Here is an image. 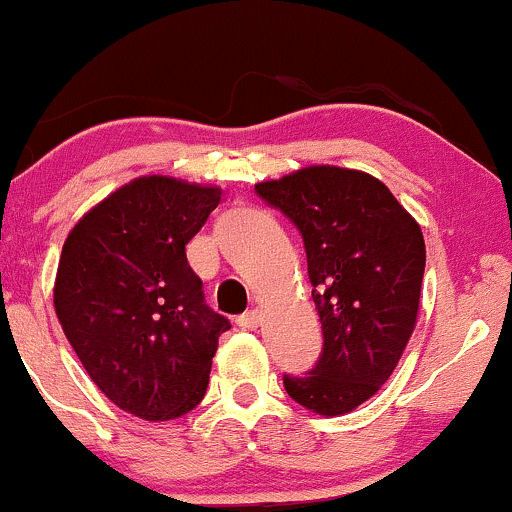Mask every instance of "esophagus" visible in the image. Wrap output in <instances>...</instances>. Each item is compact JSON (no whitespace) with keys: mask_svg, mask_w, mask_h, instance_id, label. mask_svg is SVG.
<instances>
[{"mask_svg":"<svg viewBox=\"0 0 512 512\" xmlns=\"http://www.w3.org/2000/svg\"><path fill=\"white\" fill-rule=\"evenodd\" d=\"M237 325L242 327V330H256V327L261 325V313H258L256 308H251V311H246V313L239 315Z\"/></svg>","mask_w":512,"mask_h":512,"instance_id":"1","label":"esophagus"}]
</instances>
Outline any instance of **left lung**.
Masks as SVG:
<instances>
[{"instance_id":"1","label":"left lung","mask_w":512,"mask_h":512,"mask_svg":"<svg viewBox=\"0 0 512 512\" xmlns=\"http://www.w3.org/2000/svg\"><path fill=\"white\" fill-rule=\"evenodd\" d=\"M304 237L323 353L304 377L285 375L296 403L344 415L377 394L399 363L425 275V239L387 185L361 170L308 166L258 182Z\"/></svg>"}]
</instances>
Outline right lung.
Masks as SVG:
<instances>
[{
	"mask_svg": "<svg viewBox=\"0 0 512 512\" xmlns=\"http://www.w3.org/2000/svg\"><path fill=\"white\" fill-rule=\"evenodd\" d=\"M220 194L144 175L87 211L63 244L54 282L63 334L106 399L142 420L199 406L230 330L185 254Z\"/></svg>",
	"mask_w": 512,
	"mask_h": 512,
	"instance_id": "1",
	"label": "right lung"
}]
</instances>
